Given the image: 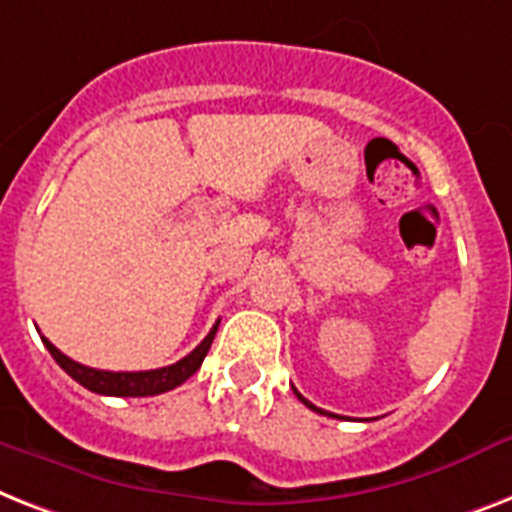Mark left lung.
I'll list each match as a JSON object with an SVG mask.
<instances>
[{"label":"left lung","mask_w":512,"mask_h":512,"mask_svg":"<svg viewBox=\"0 0 512 512\" xmlns=\"http://www.w3.org/2000/svg\"><path fill=\"white\" fill-rule=\"evenodd\" d=\"M296 396H298V399H301V402H304V404H306V407H309V410H314V412H320V415H327V412H325V410H317V407H314V404H312V402H306L304 396L298 394V391H296Z\"/></svg>","instance_id":"obj_1"}]
</instances>
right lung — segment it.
I'll use <instances>...</instances> for the list:
<instances>
[{"label": "right lung", "instance_id": "obj_1", "mask_svg": "<svg viewBox=\"0 0 512 512\" xmlns=\"http://www.w3.org/2000/svg\"><path fill=\"white\" fill-rule=\"evenodd\" d=\"M216 322L211 327V333L203 338V341L195 346V349L187 354L185 359H179L174 365L169 367H158V370H140V372H110V370H94V367L87 365H79V362H73L71 357H65L63 351L52 346L42 335L44 346L47 351L52 354L57 365L63 367L68 375H71L76 383H81L84 388L94 391V394H102V396H155V394H163V391H171V388L182 386L190 375L200 370L203 365V359H206L208 349H211V343H214V335H216Z\"/></svg>", "mask_w": 512, "mask_h": 512}]
</instances>
